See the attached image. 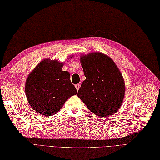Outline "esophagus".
I'll return each instance as SVG.
<instances>
[{
    "mask_svg": "<svg viewBox=\"0 0 160 160\" xmlns=\"http://www.w3.org/2000/svg\"><path fill=\"white\" fill-rule=\"evenodd\" d=\"M75 88L77 89V91L79 90V88H80V85H79V84H76V85H75Z\"/></svg>",
    "mask_w": 160,
    "mask_h": 160,
    "instance_id": "obj_1",
    "label": "esophagus"
}]
</instances>
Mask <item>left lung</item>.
I'll return each instance as SVG.
<instances>
[{"instance_id":"obj_1","label":"left lung","mask_w":160,"mask_h":160,"mask_svg":"<svg viewBox=\"0 0 160 160\" xmlns=\"http://www.w3.org/2000/svg\"><path fill=\"white\" fill-rule=\"evenodd\" d=\"M80 62L86 79L77 96L96 115L107 118L118 111L125 96V81L111 58L100 52L82 54Z\"/></svg>"}]
</instances>
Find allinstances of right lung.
Returning a JSON list of instances; mask_svg holds the SVG:
<instances>
[{"label":"right lung","mask_w":160,"mask_h":160,"mask_svg":"<svg viewBox=\"0 0 160 160\" xmlns=\"http://www.w3.org/2000/svg\"><path fill=\"white\" fill-rule=\"evenodd\" d=\"M64 64L57 60L45 58L27 77L25 84L27 100L37 113L45 116L55 115L70 97L77 93L70 79L69 72L62 71Z\"/></svg>","instance_id":"right-lung-1"}]
</instances>
